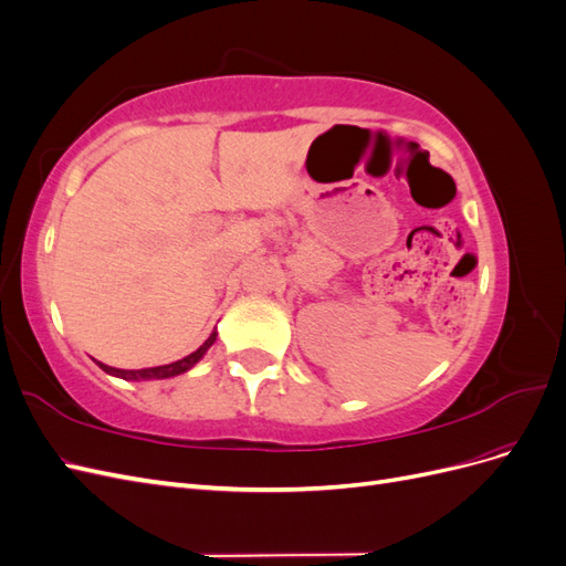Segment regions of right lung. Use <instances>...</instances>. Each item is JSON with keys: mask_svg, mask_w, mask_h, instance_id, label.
Returning <instances> with one entry per match:
<instances>
[{"mask_svg": "<svg viewBox=\"0 0 566 566\" xmlns=\"http://www.w3.org/2000/svg\"><path fill=\"white\" fill-rule=\"evenodd\" d=\"M217 339V333H212L208 339L202 342V345L193 352V354H188V356H184L181 361H175V364H167V366H158V368H144V370H119V368H111V366H104V364H98L101 368H104L106 373H111V375H117V378H123V380H163V378H175V375H181V373H186L188 368H193L200 358H202V354L208 352L210 347H212V342Z\"/></svg>", "mask_w": 566, "mask_h": 566, "instance_id": "right-lung-1", "label": "right lung"}]
</instances>
